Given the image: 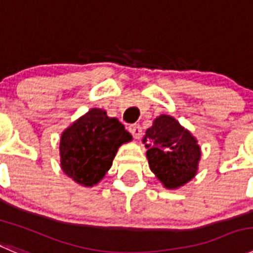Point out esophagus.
I'll list each match as a JSON object with an SVG mask.
<instances>
[{"mask_svg":"<svg viewBox=\"0 0 253 253\" xmlns=\"http://www.w3.org/2000/svg\"><path fill=\"white\" fill-rule=\"evenodd\" d=\"M141 126L139 124H133L129 126V133L134 136L135 139H139L141 136Z\"/></svg>","mask_w":253,"mask_h":253,"instance_id":"1","label":"esophagus"}]
</instances>
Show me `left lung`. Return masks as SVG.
I'll list each match as a JSON object with an SVG mask.
<instances>
[{
    "mask_svg": "<svg viewBox=\"0 0 253 253\" xmlns=\"http://www.w3.org/2000/svg\"><path fill=\"white\" fill-rule=\"evenodd\" d=\"M143 143L151 171L165 187L182 186L196 174L200 160V146L190 131L169 115L156 118L146 130Z\"/></svg>",
    "mask_w": 253,
    "mask_h": 253,
    "instance_id": "left-lung-1",
    "label": "left lung"
}]
</instances>
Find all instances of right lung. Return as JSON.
<instances>
[{
	"label": "right lung",
	"mask_w": 253,
	"mask_h": 253,
	"mask_svg": "<svg viewBox=\"0 0 253 253\" xmlns=\"http://www.w3.org/2000/svg\"><path fill=\"white\" fill-rule=\"evenodd\" d=\"M130 140L131 135L117 118L94 108L62 134V170L78 184L93 186L110 169L118 148Z\"/></svg>",
	"instance_id": "obj_1"
}]
</instances>
